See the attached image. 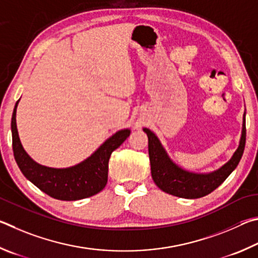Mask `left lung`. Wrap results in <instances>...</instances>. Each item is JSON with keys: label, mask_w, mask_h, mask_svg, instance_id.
Masks as SVG:
<instances>
[{"label": "left lung", "mask_w": 258, "mask_h": 258, "mask_svg": "<svg viewBox=\"0 0 258 258\" xmlns=\"http://www.w3.org/2000/svg\"><path fill=\"white\" fill-rule=\"evenodd\" d=\"M148 137L152 178L161 190L181 198H201L215 190L237 168L246 144V112L242 116V130L236 152L227 163L211 172L197 173L184 170L171 160L159 137L148 128H143Z\"/></svg>", "instance_id": "left-lung-1"}]
</instances>
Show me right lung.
<instances>
[{
    "instance_id": "right-lung-1",
    "label": "right lung",
    "mask_w": 258,
    "mask_h": 258,
    "mask_svg": "<svg viewBox=\"0 0 258 258\" xmlns=\"http://www.w3.org/2000/svg\"><path fill=\"white\" fill-rule=\"evenodd\" d=\"M20 101V99H19ZM13 108L11 119L13 154L22 174L40 190L55 200L78 201L94 196L103 190L107 182L108 160L132 130L121 129L108 137L92 155L69 168H51L34 161L25 151L17 129V107Z\"/></svg>"
}]
</instances>
